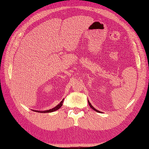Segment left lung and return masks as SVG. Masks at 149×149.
<instances>
[{
	"mask_svg": "<svg viewBox=\"0 0 149 149\" xmlns=\"http://www.w3.org/2000/svg\"><path fill=\"white\" fill-rule=\"evenodd\" d=\"M88 103H89V106H90V107L93 109V110H95V111H96L97 112H100L99 110H97V109H95L94 107H93V106L91 104V103L90 102H89V101L88 100Z\"/></svg>",
	"mask_w": 149,
	"mask_h": 149,
	"instance_id": "obj_1",
	"label": "left lung"
}]
</instances>
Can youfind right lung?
<instances>
[{
	"instance_id": "add662e5",
	"label": "right lung",
	"mask_w": 149,
	"mask_h": 149,
	"mask_svg": "<svg viewBox=\"0 0 149 149\" xmlns=\"http://www.w3.org/2000/svg\"><path fill=\"white\" fill-rule=\"evenodd\" d=\"M63 100L61 101V102L58 105H57L56 106V107H54V108H52V109H49V110H45V111L35 110V111L39 112V113H50V112H53V111H56V110H58L59 108H60L61 107V106H62V104H63Z\"/></svg>"
}]
</instances>
